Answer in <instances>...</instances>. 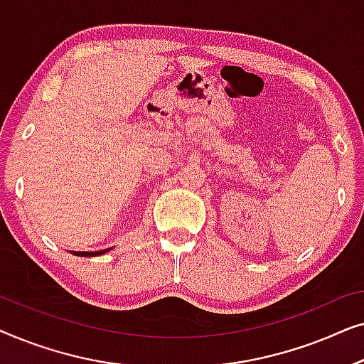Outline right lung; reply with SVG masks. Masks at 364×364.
<instances>
[{"instance_id":"1","label":"right lung","mask_w":364,"mask_h":364,"mask_svg":"<svg viewBox=\"0 0 364 364\" xmlns=\"http://www.w3.org/2000/svg\"><path fill=\"white\" fill-rule=\"evenodd\" d=\"M111 248H106V250H99V252H73L74 255L77 257H97V255H104V253H107Z\"/></svg>"}]
</instances>
